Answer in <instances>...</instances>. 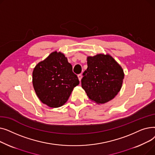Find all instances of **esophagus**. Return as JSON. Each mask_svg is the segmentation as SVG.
I'll return each mask as SVG.
<instances>
[{
  "mask_svg": "<svg viewBox=\"0 0 155 155\" xmlns=\"http://www.w3.org/2000/svg\"><path fill=\"white\" fill-rule=\"evenodd\" d=\"M78 78L79 81L80 82L81 80H82V74H79V75H78Z\"/></svg>",
  "mask_w": 155,
  "mask_h": 155,
  "instance_id": "esophagus-1",
  "label": "esophagus"
}]
</instances>
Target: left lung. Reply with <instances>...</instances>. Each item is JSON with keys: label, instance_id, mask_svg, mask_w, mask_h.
<instances>
[{"label": "left lung", "instance_id": "1", "mask_svg": "<svg viewBox=\"0 0 155 155\" xmlns=\"http://www.w3.org/2000/svg\"><path fill=\"white\" fill-rule=\"evenodd\" d=\"M88 68L83 73L82 87L94 102L105 104L117 95L124 73L120 65L109 54L87 58Z\"/></svg>", "mask_w": 155, "mask_h": 155}]
</instances>
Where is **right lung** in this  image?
<instances>
[{
	"mask_svg": "<svg viewBox=\"0 0 155 155\" xmlns=\"http://www.w3.org/2000/svg\"><path fill=\"white\" fill-rule=\"evenodd\" d=\"M79 84L71 64L61 52H52L32 71V85L39 100L51 108L62 106Z\"/></svg>",
	"mask_w": 155,
	"mask_h": 155,
	"instance_id": "obj_1",
	"label": "right lung"
}]
</instances>
